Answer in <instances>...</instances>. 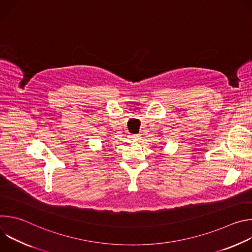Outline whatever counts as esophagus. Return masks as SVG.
<instances>
[{
	"label": "esophagus",
	"mask_w": 252,
	"mask_h": 252,
	"mask_svg": "<svg viewBox=\"0 0 252 252\" xmlns=\"http://www.w3.org/2000/svg\"><path fill=\"white\" fill-rule=\"evenodd\" d=\"M131 139L133 141H137V140H139V135H131Z\"/></svg>",
	"instance_id": "esophagus-1"
}]
</instances>
